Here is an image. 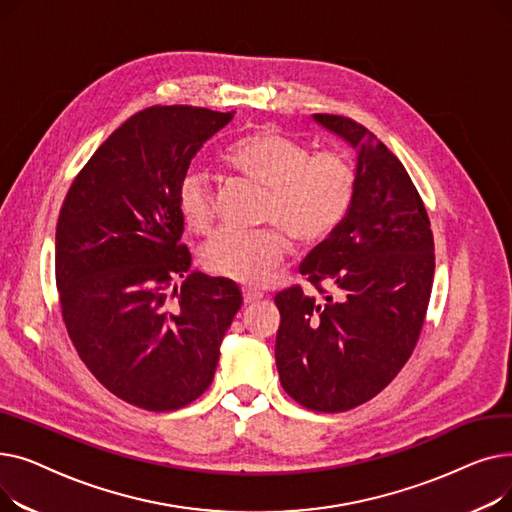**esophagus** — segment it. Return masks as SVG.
<instances>
[{
    "label": "esophagus",
    "mask_w": 512,
    "mask_h": 512,
    "mask_svg": "<svg viewBox=\"0 0 512 512\" xmlns=\"http://www.w3.org/2000/svg\"><path fill=\"white\" fill-rule=\"evenodd\" d=\"M242 299H245V305H251V303L261 301L263 294L257 290H251V288H242Z\"/></svg>",
    "instance_id": "1"
}]
</instances>
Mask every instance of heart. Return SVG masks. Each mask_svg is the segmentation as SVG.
<instances>
[{
    "mask_svg": "<svg viewBox=\"0 0 512 512\" xmlns=\"http://www.w3.org/2000/svg\"><path fill=\"white\" fill-rule=\"evenodd\" d=\"M224 168L261 191V222L253 234L222 232L205 247L203 267L218 278L259 286L290 251L330 240L346 222L357 195V172L340 153H315L286 132L261 126L232 141ZM178 213L188 232L209 236L218 224L213 188L205 174L188 172L178 186Z\"/></svg>",
    "mask_w": 512,
    "mask_h": 512,
    "instance_id": "heart-1",
    "label": "heart"
}]
</instances>
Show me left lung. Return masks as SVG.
Segmentation results:
<instances>
[{"label":"left lung","mask_w":512,"mask_h":512,"mask_svg":"<svg viewBox=\"0 0 512 512\" xmlns=\"http://www.w3.org/2000/svg\"><path fill=\"white\" fill-rule=\"evenodd\" d=\"M315 120L359 151L357 195L340 230L276 294L280 384L299 405L340 413L380 394L413 355L434 282V234L400 159L353 118Z\"/></svg>","instance_id":"obj_1"}]
</instances>
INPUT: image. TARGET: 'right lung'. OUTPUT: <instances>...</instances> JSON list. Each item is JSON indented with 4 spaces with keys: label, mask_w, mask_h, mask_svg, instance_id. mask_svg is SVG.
Here are the masks:
<instances>
[{
    "label": "right lung",
    "mask_w": 512,
    "mask_h": 512,
    "mask_svg": "<svg viewBox=\"0 0 512 512\" xmlns=\"http://www.w3.org/2000/svg\"><path fill=\"white\" fill-rule=\"evenodd\" d=\"M230 120L207 107H145L91 155L60 209L56 284L68 336L101 386L145 411L182 409L211 386L242 305L232 282L188 274L176 203L191 159Z\"/></svg>",
    "instance_id": "add662e5"
}]
</instances>
